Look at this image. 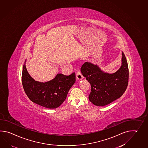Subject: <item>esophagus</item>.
<instances>
[{
  "label": "esophagus",
  "mask_w": 148,
  "mask_h": 148,
  "mask_svg": "<svg viewBox=\"0 0 148 148\" xmlns=\"http://www.w3.org/2000/svg\"><path fill=\"white\" fill-rule=\"evenodd\" d=\"M76 76L77 79H78L79 80H81L82 79H83V76L82 75L81 72L79 71H77V72L76 73Z\"/></svg>",
  "instance_id": "34e87169"
}]
</instances>
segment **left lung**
<instances>
[{
    "mask_svg": "<svg viewBox=\"0 0 148 148\" xmlns=\"http://www.w3.org/2000/svg\"><path fill=\"white\" fill-rule=\"evenodd\" d=\"M122 55V65L112 74L103 72L97 65L90 62H85L82 66V74L91 86L88 99L94 105L106 106L120 98L126 90L129 81V68L123 52Z\"/></svg>",
    "mask_w": 148,
    "mask_h": 148,
    "instance_id": "left-lung-1",
    "label": "left lung"
}]
</instances>
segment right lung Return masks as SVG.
<instances>
[{
	"instance_id": "right-lung-1",
	"label": "right lung",
	"mask_w": 148,
	"mask_h": 148,
	"mask_svg": "<svg viewBox=\"0 0 148 148\" xmlns=\"http://www.w3.org/2000/svg\"><path fill=\"white\" fill-rule=\"evenodd\" d=\"M21 79L25 92L33 102L48 109H56L64 102L75 83V74L68 76L58 74L49 81L39 82L30 76L24 64Z\"/></svg>"
}]
</instances>
